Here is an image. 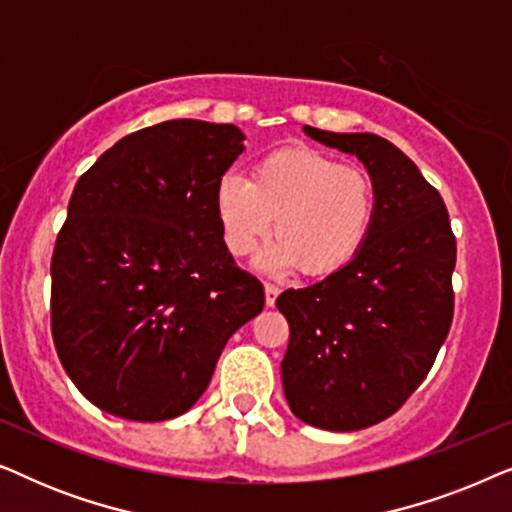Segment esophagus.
Instances as JSON below:
<instances>
[{
  "label": "esophagus",
  "instance_id": "1",
  "mask_svg": "<svg viewBox=\"0 0 512 512\" xmlns=\"http://www.w3.org/2000/svg\"><path fill=\"white\" fill-rule=\"evenodd\" d=\"M277 298H279V286L265 284V305L272 307L277 303Z\"/></svg>",
  "mask_w": 512,
  "mask_h": 512
}]
</instances>
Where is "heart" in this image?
<instances>
[{
    "label": "heart",
    "mask_w": 512,
    "mask_h": 512,
    "mask_svg": "<svg viewBox=\"0 0 512 512\" xmlns=\"http://www.w3.org/2000/svg\"><path fill=\"white\" fill-rule=\"evenodd\" d=\"M214 212L233 256L270 233L277 240L256 256L263 272L298 268L310 277L345 268L366 244L377 212L368 172L314 149H282L258 160L247 181L226 174L216 184Z\"/></svg>",
    "instance_id": "1"
}]
</instances>
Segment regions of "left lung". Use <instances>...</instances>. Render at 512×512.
Returning a JSON list of instances; mask_svg holds the SVG:
<instances>
[{
  "instance_id": "left-lung-1",
  "label": "left lung",
  "mask_w": 512,
  "mask_h": 512,
  "mask_svg": "<svg viewBox=\"0 0 512 512\" xmlns=\"http://www.w3.org/2000/svg\"><path fill=\"white\" fill-rule=\"evenodd\" d=\"M303 132L361 160L377 212L345 268L277 298L291 331L284 396L300 422L359 431L394 415L429 375L452 324L457 242L440 193L394 144L370 132Z\"/></svg>"
}]
</instances>
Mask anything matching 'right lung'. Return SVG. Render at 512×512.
I'll list each match as a JSON object with an SVG mask.
<instances>
[{
	"mask_svg": "<svg viewBox=\"0 0 512 512\" xmlns=\"http://www.w3.org/2000/svg\"><path fill=\"white\" fill-rule=\"evenodd\" d=\"M244 132L195 118L118 139L76 181L51 261L62 368L97 408L132 422L184 415L205 394L263 284L223 244L214 191Z\"/></svg>",
	"mask_w": 512,
	"mask_h": 512,
	"instance_id": "1",
	"label": "right lung"
}]
</instances>
